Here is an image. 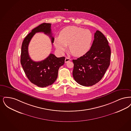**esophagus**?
I'll list each match as a JSON object with an SVG mask.
<instances>
[{"instance_id": "esophagus-1", "label": "esophagus", "mask_w": 131, "mask_h": 131, "mask_svg": "<svg viewBox=\"0 0 131 131\" xmlns=\"http://www.w3.org/2000/svg\"><path fill=\"white\" fill-rule=\"evenodd\" d=\"M70 60H71L70 59H69V58H68V57H66V59H65V63H68V62H69Z\"/></svg>"}]
</instances>
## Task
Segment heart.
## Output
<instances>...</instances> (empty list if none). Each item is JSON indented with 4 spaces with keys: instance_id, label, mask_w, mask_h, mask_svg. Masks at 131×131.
Masks as SVG:
<instances>
[{
    "instance_id": "heart-1",
    "label": "heart",
    "mask_w": 131,
    "mask_h": 131,
    "mask_svg": "<svg viewBox=\"0 0 131 131\" xmlns=\"http://www.w3.org/2000/svg\"><path fill=\"white\" fill-rule=\"evenodd\" d=\"M92 39L90 30L75 26H68L60 33L59 37L54 40V45L63 53L69 46V51L76 57L84 55L89 50Z\"/></svg>"
}]
</instances>
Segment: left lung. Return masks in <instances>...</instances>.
Wrapping results in <instances>:
<instances>
[{
	"instance_id": "1",
	"label": "left lung",
	"mask_w": 131,
	"mask_h": 131,
	"mask_svg": "<svg viewBox=\"0 0 131 131\" xmlns=\"http://www.w3.org/2000/svg\"><path fill=\"white\" fill-rule=\"evenodd\" d=\"M90 50L77 60H73L74 80L81 85H94L102 79L110 64L111 49L102 33L97 30Z\"/></svg>"
}]
</instances>
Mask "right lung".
Segmentation results:
<instances>
[{"mask_svg":"<svg viewBox=\"0 0 131 131\" xmlns=\"http://www.w3.org/2000/svg\"><path fill=\"white\" fill-rule=\"evenodd\" d=\"M51 25L50 23H43L33 29L25 38L21 46L20 63L24 71L32 83L41 88L46 87L54 83L57 79L59 69L64 63L65 57L57 58L53 54H50L44 60L40 62H35L29 55V44L36 33L43 32L51 38L52 43L54 42Z\"/></svg>","mask_w":131,"mask_h":131,"instance_id":"obj_1","label":"right lung"}]
</instances>
